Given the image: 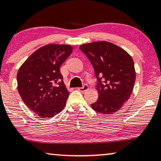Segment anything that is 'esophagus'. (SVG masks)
<instances>
[{"instance_id": "34e87169", "label": "esophagus", "mask_w": 161, "mask_h": 161, "mask_svg": "<svg viewBox=\"0 0 161 161\" xmlns=\"http://www.w3.org/2000/svg\"><path fill=\"white\" fill-rule=\"evenodd\" d=\"M88 86L86 85H84L82 87H79L77 88L78 90H80V92H86V90H88Z\"/></svg>"}]
</instances>
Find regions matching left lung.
Returning <instances> with one entry per match:
<instances>
[{"label":"left lung","mask_w":161,"mask_h":161,"mask_svg":"<svg viewBox=\"0 0 161 161\" xmlns=\"http://www.w3.org/2000/svg\"><path fill=\"white\" fill-rule=\"evenodd\" d=\"M80 48L93 65L99 81L98 99L91 104L92 108L104 114L116 113L128 100L134 87L136 72L132 57L105 41L81 44Z\"/></svg>","instance_id":"obj_1"}]
</instances>
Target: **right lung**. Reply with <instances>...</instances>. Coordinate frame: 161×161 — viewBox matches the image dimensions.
Segmentation results:
<instances>
[{
  "label": "right lung",
  "instance_id": "1",
  "mask_svg": "<svg viewBox=\"0 0 161 161\" xmlns=\"http://www.w3.org/2000/svg\"><path fill=\"white\" fill-rule=\"evenodd\" d=\"M72 50L71 45H45L36 50L18 71L17 87L23 102L42 118L53 117L64 108L69 92L59 68Z\"/></svg>",
  "mask_w": 161,
  "mask_h": 161
}]
</instances>
